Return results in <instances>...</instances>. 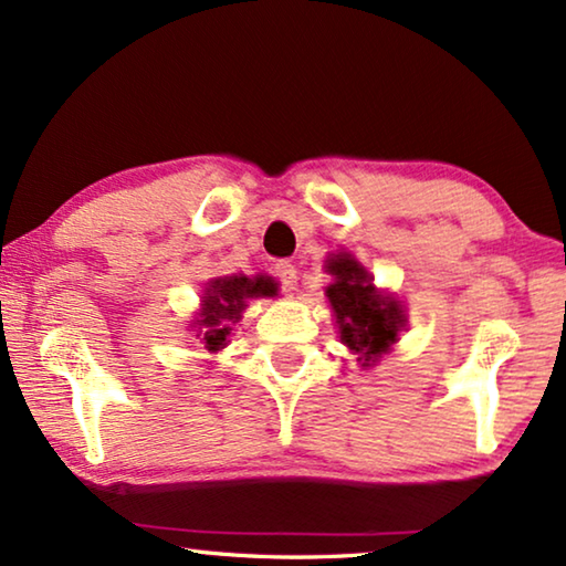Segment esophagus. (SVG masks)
Wrapping results in <instances>:
<instances>
[{"label": "esophagus", "instance_id": "obj_1", "mask_svg": "<svg viewBox=\"0 0 566 566\" xmlns=\"http://www.w3.org/2000/svg\"><path fill=\"white\" fill-rule=\"evenodd\" d=\"M275 275H277V281H281V285H283L285 291L296 289L298 270H296V265H293V262H289V260L277 262V265H275Z\"/></svg>", "mask_w": 566, "mask_h": 566}]
</instances>
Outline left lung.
<instances>
[{
  "label": "left lung",
  "mask_w": 566,
  "mask_h": 566,
  "mask_svg": "<svg viewBox=\"0 0 566 566\" xmlns=\"http://www.w3.org/2000/svg\"><path fill=\"white\" fill-rule=\"evenodd\" d=\"M335 283L327 289L329 304L335 308L339 337L360 355L363 366H374L381 353L397 343L399 329L405 327V312L399 301L381 296L370 283V275L350 254H337L329 262Z\"/></svg>",
  "instance_id": "8db88e82"
}]
</instances>
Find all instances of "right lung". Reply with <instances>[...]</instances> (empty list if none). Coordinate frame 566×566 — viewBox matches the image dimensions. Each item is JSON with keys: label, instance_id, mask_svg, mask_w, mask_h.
<instances>
[{"label": "right lung", "instance_id": "obj_1", "mask_svg": "<svg viewBox=\"0 0 566 566\" xmlns=\"http://www.w3.org/2000/svg\"><path fill=\"white\" fill-rule=\"evenodd\" d=\"M277 285L270 277H221L213 281L211 289L203 296V314H200L198 332L206 339L208 350H221L227 345V337L231 335V324L242 319V308L247 306V298L258 296H273Z\"/></svg>", "mask_w": 566, "mask_h": 566}]
</instances>
